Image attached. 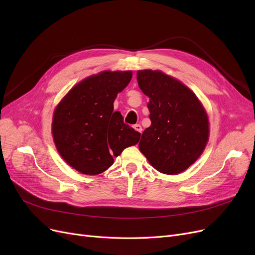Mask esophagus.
I'll return each instance as SVG.
<instances>
[{
    "label": "esophagus",
    "mask_w": 255,
    "mask_h": 255,
    "mask_svg": "<svg viewBox=\"0 0 255 255\" xmlns=\"http://www.w3.org/2000/svg\"><path fill=\"white\" fill-rule=\"evenodd\" d=\"M134 128H135V130H137V132L141 133L142 128H141V126H140V125H135V126H134Z\"/></svg>",
    "instance_id": "esophagus-1"
}]
</instances>
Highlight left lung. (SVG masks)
I'll use <instances>...</instances> for the list:
<instances>
[{
	"label": "left lung",
	"instance_id": "obj_1",
	"mask_svg": "<svg viewBox=\"0 0 255 255\" xmlns=\"http://www.w3.org/2000/svg\"><path fill=\"white\" fill-rule=\"evenodd\" d=\"M138 86L150 101L151 126L139 150L161 173L177 174L195 163L208 140V118L201 102L183 83L158 70H139Z\"/></svg>",
	"mask_w": 255,
	"mask_h": 255
}]
</instances>
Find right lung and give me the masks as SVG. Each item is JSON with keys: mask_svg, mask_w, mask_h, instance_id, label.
Wrapping results in <instances>:
<instances>
[{"mask_svg": "<svg viewBox=\"0 0 255 255\" xmlns=\"http://www.w3.org/2000/svg\"><path fill=\"white\" fill-rule=\"evenodd\" d=\"M132 71H103L83 80L68 92L53 115L52 134L60 156L75 170L95 175L109 169L113 156L139 141L140 133L114 112L116 97Z\"/></svg>", "mask_w": 255, "mask_h": 255, "instance_id": "obj_1", "label": "right lung"}]
</instances>
